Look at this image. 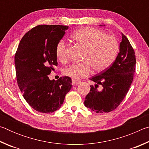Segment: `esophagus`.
I'll use <instances>...</instances> for the list:
<instances>
[{
  "mask_svg": "<svg viewBox=\"0 0 149 149\" xmlns=\"http://www.w3.org/2000/svg\"><path fill=\"white\" fill-rule=\"evenodd\" d=\"M80 83V81L79 80H75V79H73L72 80V85H77Z\"/></svg>",
  "mask_w": 149,
  "mask_h": 149,
  "instance_id": "34e87169",
  "label": "esophagus"
}]
</instances>
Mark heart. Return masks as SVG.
<instances>
[{
	"label": "heart",
	"mask_w": 149,
	"mask_h": 149,
	"mask_svg": "<svg viewBox=\"0 0 149 149\" xmlns=\"http://www.w3.org/2000/svg\"><path fill=\"white\" fill-rule=\"evenodd\" d=\"M72 38L85 48L81 62H74L65 68L63 74L72 79H79L89 75L91 67L97 72L110 67L116 58L119 50L117 39L112 35L94 27H86L77 30L72 35ZM68 44L61 39L57 42L55 54L60 62L67 60Z\"/></svg>",
	"instance_id": "1"
}]
</instances>
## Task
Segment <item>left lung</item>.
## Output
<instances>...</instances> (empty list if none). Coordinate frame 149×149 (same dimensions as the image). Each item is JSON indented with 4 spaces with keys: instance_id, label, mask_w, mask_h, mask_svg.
<instances>
[{
    "instance_id": "obj_1",
    "label": "left lung",
    "mask_w": 149,
    "mask_h": 149,
    "mask_svg": "<svg viewBox=\"0 0 149 149\" xmlns=\"http://www.w3.org/2000/svg\"><path fill=\"white\" fill-rule=\"evenodd\" d=\"M120 52L114 62L107 69L90 78L96 84L90 85V92L84 104L97 113L115 110L124 99L133 79L136 59L134 50L125 35L122 33ZM99 85L102 90L97 89Z\"/></svg>"
}]
</instances>
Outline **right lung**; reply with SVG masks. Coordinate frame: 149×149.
I'll return each instance as SVG.
<instances>
[{"instance_id":"right-lung-1","label":"right lung","mask_w":149,"mask_h":149,"mask_svg":"<svg viewBox=\"0 0 149 149\" xmlns=\"http://www.w3.org/2000/svg\"><path fill=\"white\" fill-rule=\"evenodd\" d=\"M68 26L39 25L22 37L14 56L16 79L23 97L37 112L51 113L61 107L72 87L70 77L50 80L58 62L55 48Z\"/></svg>"}]
</instances>
